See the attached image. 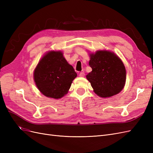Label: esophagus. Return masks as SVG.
<instances>
[{
	"label": "esophagus",
	"mask_w": 153,
	"mask_h": 153,
	"mask_svg": "<svg viewBox=\"0 0 153 153\" xmlns=\"http://www.w3.org/2000/svg\"><path fill=\"white\" fill-rule=\"evenodd\" d=\"M79 76H80V77H84V76H85V73H84V72H80V73H79Z\"/></svg>",
	"instance_id": "1"
}]
</instances>
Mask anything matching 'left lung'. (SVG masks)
Listing matches in <instances>:
<instances>
[{"label": "left lung", "instance_id": "left-lung-1", "mask_svg": "<svg viewBox=\"0 0 153 153\" xmlns=\"http://www.w3.org/2000/svg\"><path fill=\"white\" fill-rule=\"evenodd\" d=\"M92 71L86 75L96 94L110 98L119 94L126 84V71L121 59L109 50L89 53Z\"/></svg>", "mask_w": 153, "mask_h": 153}]
</instances>
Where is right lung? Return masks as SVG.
<instances>
[{"instance_id": "add662e5", "label": "right lung", "mask_w": 153, "mask_h": 153, "mask_svg": "<svg viewBox=\"0 0 153 153\" xmlns=\"http://www.w3.org/2000/svg\"><path fill=\"white\" fill-rule=\"evenodd\" d=\"M33 76L36 87L44 96L59 99L68 93L77 74L62 52L51 50L39 60Z\"/></svg>"}]
</instances>
